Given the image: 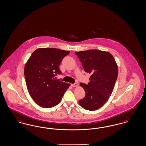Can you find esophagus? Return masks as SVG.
Masks as SVG:
<instances>
[{
  "instance_id": "obj_1",
  "label": "esophagus",
  "mask_w": 146,
  "mask_h": 146,
  "mask_svg": "<svg viewBox=\"0 0 146 146\" xmlns=\"http://www.w3.org/2000/svg\"><path fill=\"white\" fill-rule=\"evenodd\" d=\"M71 86H72V87H77V86H78V84H76V83H74V84H71Z\"/></svg>"
}]
</instances>
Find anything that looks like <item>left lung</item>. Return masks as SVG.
Instances as JSON below:
<instances>
[{
	"label": "left lung",
	"mask_w": 146,
	"mask_h": 146,
	"mask_svg": "<svg viewBox=\"0 0 146 146\" xmlns=\"http://www.w3.org/2000/svg\"><path fill=\"white\" fill-rule=\"evenodd\" d=\"M86 72L91 74L88 84L81 83L86 96L79 103L88 111L103 106L113 91L118 76V67L110 53L98 50L76 52Z\"/></svg>",
	"instance_id": "left-lung-1"
}]
</instances>
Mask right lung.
Segmentation results:
<instances>
[{"label": "right lung", "instance_id": "obj_1", "mask_svg": "<svg viewBox=\"0 0 146 146\" xmlns=\"http://www.w3.org/2000/svg\"><path fill=\"white\" fill-rule=\"evenodd\" d=\"M70 53L54 48H40L33 52L27 61L24 68L26 84L38 105L48 108L60 103L70 84L54 77L61 73L59 66Z\"/></svg>", "mask_w": 146, "mask_h": 146}]
</instances>
